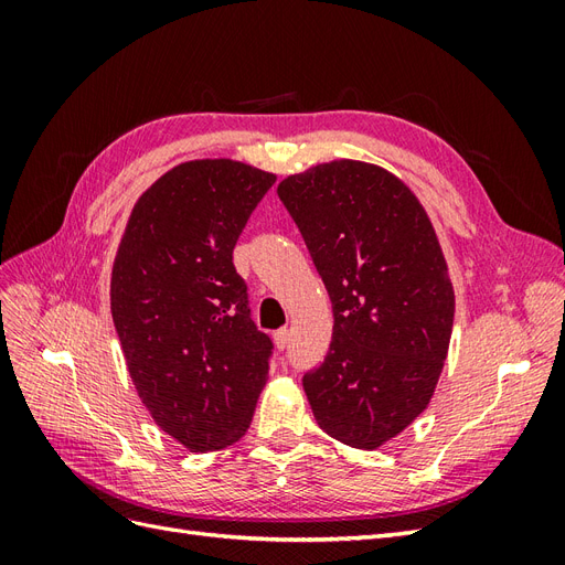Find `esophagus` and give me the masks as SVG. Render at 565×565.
<instances>
[{"label":"esophagus","instance_id":"obj_1","mask_svg":"<svg viewBox=\"0 0 565 565\" xmlns=\"http://www.w3.org/2000/svg\"><path fill=\"white\" fill-rule=\"evenodd\" d=\"M273 341H276V347H278L280 351H285V349L289 347V341H292V330L280 328L276 334H273Z\"/></svg>","mask_w":565,"mask_h":565}]
</instances>
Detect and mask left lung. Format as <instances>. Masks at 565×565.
<instances>
[{
	"label": "left lung",
	"instance_id": "8db88e82",
	"mask_svg": "<svg viewBox=\"0 0 565 565\" xmlns=\"http://www.w3.org/2000/svg\"><path fill=\"white\" fill-rule=\"evenodd\" d=\"M332 301L324 361L303 374L320 429L374 450L429 405L448 358L455 289L431 218L384 167L322 162L280 181Z\"/></svg>",
	"mask_w": 565,
	"mask_h": 565
}]
</instances>
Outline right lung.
I'll list each match as a JSON object with an SVG mask.
<instances>
[{"mask_svg":"<svg viewBox=\"0 0 565 565\" xmlns=\"http://www.w3.org/2000/svg\"><path fill=\"white\" fill-rule=\"evenodd\" d=\"M276 174L218 158L169 169L136 200L110 276L129 377L191 452L233 446L268 380L270 339L249 318L233 247Z\"/></svg>","mask_w":565,"mask_h":565,"instance_id":"right-lung-1","label":"right lung"}]
</instances>
